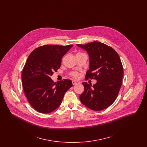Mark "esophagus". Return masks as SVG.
Segmentation results:
<instances>
[{"label": "esophagus", "instance_id": "34e87169", "mask_svg": "<svg viewBox=\"0 0 147 147\" xmlns=\"http://www.w3.org/2000/svg\"><path fill=\"white\" fill-rule=\"evenodd\" d=\"M72 84H73V85H75L78 84V83H77V82L74 81V80H73V81H72Z\"/></svg>", "mask_w": 147, "mask_h": 147}]
</instances>
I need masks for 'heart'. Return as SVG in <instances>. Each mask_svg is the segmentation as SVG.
Here are the masks:
<instances>
[{
	"mask_svg": "<svg viewBox=\"0 0 147 147\" xmlns=\"http://www.w3.org/2000/svg\"><path fill=\"white\" fill-rule=\"evenodd\" d=\"M80 53H78L77 54H80ZM70 75L71 77H72L74 78H76V79L78 78L80 76L79 73L77 71H72L70 73Z\"/></svg>",
	"mask_w": 147,
	"mask_h": 147,
	"instance_id": "obj_1",
	"label": "heart"
}]
</instances>
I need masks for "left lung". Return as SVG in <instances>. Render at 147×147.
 Here are the masks:
<instances>
[{
    "label": "left lung",
    "mask_w": 147,
    "mask_h": 147,
    "mask_svg": "<svg viewBox=\"0 0 147 147\" xmlns=\"http://www.w3.org/2000/svg\"><path fill=\"white\" fill-rule=\"evenodd\" d=\"M85 49L90 58V68L85 79H96L91 88L83 83L84 92L79 98L82 103L94 111H100L112 105L122 85L123 69L117 52L101 42L94 41L86 45L77 44Z\"/></svg>",
    "instance_id": "1"
}]
</instances>
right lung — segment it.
<instances>
[{
    "label": "right lung",
    "instance_id": "right-lung-1",
    "mask_svg": "<svg viewBox=\"0 0 147 147\" xmlns=\"http://www.w3.org/2000/svg\"><path fill=\"white\" fill-rule=\"evenodd\" d=\"M73 45H47L35 49L28 56L21 74L22 88L28 102L42 113L57 109L73 85L69 79L56 83L50 76L60 68L63 56Z\"/></svg>",
    "mask_w": 147,
    "mask_h": 147
}]
</instances>
